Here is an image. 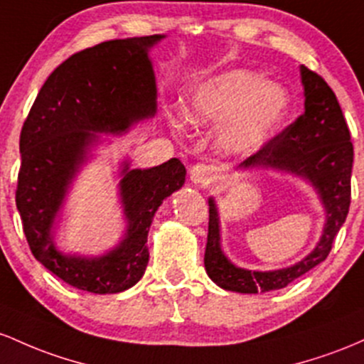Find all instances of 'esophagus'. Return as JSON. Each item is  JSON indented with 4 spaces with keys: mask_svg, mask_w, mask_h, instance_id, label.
Masks as SVG:
<instances>
[{
    "mask_svg": "<svg viewBox=\"0 0 364 364\" xmlns=\"http://www.w3.org/2000/svg\"><path fill=\"white\" fill-rule=\"evenodd\" d=\"M191 181H193V183H196L198 187L204 189V187L211 182V168L208 165H203V163L194 165L193 168H191Z\"/></svg>",
    "mask_w": 364,
    "mask_h": 364,
    "instance_id": "34e87169",
    "label": "esophagus"
}]
</instances>
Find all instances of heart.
Here are the masks:
<instances>
[{
  "label": "heart",
  "mask_w": 364,
  "mask_h": 364,
  "mask_svg": "<svg viewBox=\"0 0 364 364\" xmlns=\"http://www.w3.org/2000/svg\"><path fill=\"white\" fill-rule=\"evenodd\" d=\"M291 106L289 92L261 73L232 68L194 89L186 120L199 129L216 127V148L227 158H246L263 148Z\"/></svg>",
  "instance_id": "b5f03b06"
}]
</instances>
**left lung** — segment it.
<instances>
[{
    "label": "left lung",
    "mask_w": 364,
    "mask_h": 364,
    "mask_svg": "<svg viewBox=\"0 0 364 364\" xmlns=\"http://www.w3.org/2000/svg\"><path fill=\"white\" fill-rule=\"evenodd\" d=\"M304 113L255 156L237 166V173L289 175L308 183L323 208L325 223L311 252L291 267L249 270L232 263L222 247V220L213 196L208 198L210 223L204 268L218 287L239 294L270 292L287 287L326 259L344 225L350 204L353 142L338 101L320 75L301 65Z\"/></svg>",
    "instance_id": "8db88e82"
}]
</instances>
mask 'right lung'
<instances>
[{"mask_svg": "<svg viewBox=\"0 0 364 364\" xmlns=\"http://www.w3.org/2000/svg\"><path fill=\"white\" fill-rule=\"evenodd\" d=\"M165 34L101 43L65 60L48 77L22 134L17 210L34 258L72 287L118 294L134 287L149 261L148 234L158 208L186 182V166L171 158L151 168L118 161V203L125 228L101 255L67 252L60 225L73 183L97 158L106 136H125L156 115V77L149 53Z\"/></svg>", "mask_w": 364, "mask_h": 364, "instance_id": "right-lung-1", "label": "right lung"}]
</instances>
